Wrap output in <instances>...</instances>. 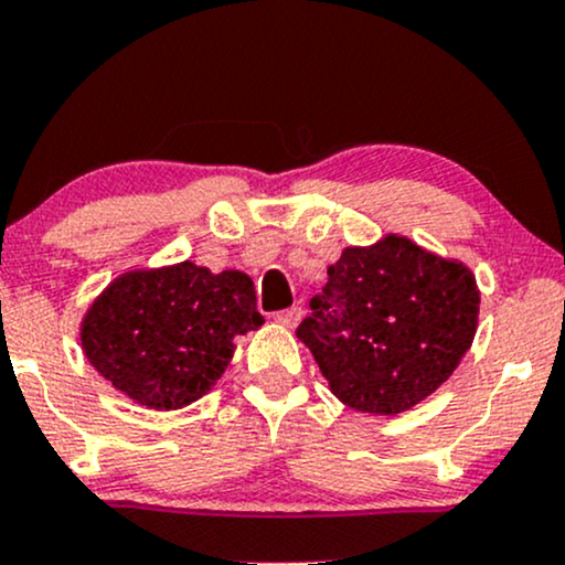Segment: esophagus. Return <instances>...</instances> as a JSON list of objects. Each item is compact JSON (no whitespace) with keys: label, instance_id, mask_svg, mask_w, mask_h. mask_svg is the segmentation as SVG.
<instances>
[{"label":"esophagus","instance_id":"obj_1","mask_svg":"<svg viewBox=\"0 0 565 565\" xmlns=\"http://www.w3.org/2000/svg\"><path fill=\"white\" fill-rule=\"evenodd\" d=\"M300 319H302V308H287V310H278V313L274 316V321L276 323H281V327H287V329H291V327H297V323H300Z\"/></svg>","mask_w":565,"mask_h":565}]
</instances>
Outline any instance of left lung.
Listing matches in <instances>:
<instances>
[{"mask_svg": "<svg viewBox=\"0 0 565 565\" xmlns=\"http://www.w3.org/2000/svg\"><path fill=\"white\" fill-rule=\"evenodd\" d=\"M297 327L342 404L395 417L436 393L465 359L481 291L465 263L387 233L345 246Z\"/></svg>", "mask_w": 565, "mask_h": 565, "instance_id": "8db88e82", "label": "left lung"}]
</instances>
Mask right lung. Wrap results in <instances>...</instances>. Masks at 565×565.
Returning a JSON list of instances; mask_svg holds the SVG:
<instances>
[{
  "label": "right lung",
  "instance_id": "1",
  "mask_svg": "<svg viewBox=\"0 0 565 565\" xmlns=\"http://www.w3.org/2000/svg\"><path fill=\"white\" fill-rule=\"evenodd\" d=\"M263 323L249 276L183 260L116 276L82 316L79 340L116 391L174 412L210 393L231 364L233 340Z\"/></svg>",
  "mask_w": 565,
  "mask_h": 565
}]
</instances>
